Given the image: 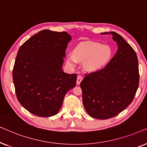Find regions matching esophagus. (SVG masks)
Listing matches in <instances>:
<instances>
[{
	"mask_svg": "<svg viewBox=\"0 0 147 147\" xmlns=\"http://www.w3.org/2000/svg\"><path fill=\"white\" fill-rule=\"evenodd\" d=\"M82 80H83V78H82V76H78L77 82H76V84H77V85H80V83H81V82L82 81Z\"/></svg>",
	"mask_w": 147,
	"mask_h": 147,
	"instance_id": "1",
	"label": "esophagus"
}]
</instances>
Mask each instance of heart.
Instances as JSON below:
<instances>
[{
	"instance_id": "b5f03b06",
	"label": "heart",
	"mask_w": 147,
	"mask_h": 147,
	"mask_svg": "<svg viewBox=\"0 0 147 147\" xmlns=\"http://www.w3.org/2000/svg\"><path fill=\"white\" fill-rule=\"evenodd\" d=\"M111 56L112 50L108 45H102L94 41L82 42L74 48L73 54L67 56V63L71 67H76L78 61L84 62L86 70L95 71L105 67Z\"/></svg>"
}]
</instances>
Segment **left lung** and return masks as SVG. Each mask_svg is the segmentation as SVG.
Masks as SVG:
<instances>
[{
  "instance_id": "obj_1",
  "label": "left lung",
  "mask_w": 147,
  "mask_h": 147,
  "mask_svg": "<svg viewBox=\"0 0 147 147\" xmlns=\"http://www.w3.org/2000/svg\"><path fill=\"white\" fill-rule=\"evenodd\" d=\"M110 33L118 45L116 54L104 68L86 74L80 84L86 110L102 120L114 117L131 104L139 84L135 51L119 34Z\"/></svg>"
}]
</instances>
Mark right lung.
Masks as SVG:
<instances>
[{
	"label": "right lung",
	"mask_w": 147,
	"mask_h": 147,
	"mask_svg": "<svg viewBox=\"0 0 147 147\" xmlns=\"http://www.w3.org/2000/svg\"><path fill=\"white\" fill-rule=\"evenodd\" d=\"M71 36L65 31L43 30L19 48L13 69L18 101L40 117L55 115L67 91L75 87L76 74L62 70Z\"/></svg>",
	"instance_id": "right-lung-1"
}]
</instances>
